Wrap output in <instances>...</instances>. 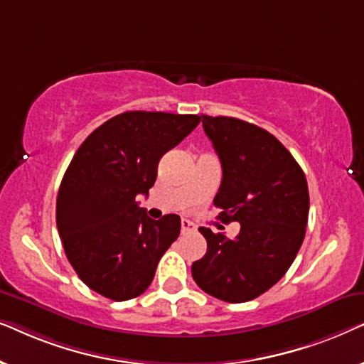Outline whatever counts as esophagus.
Returning a JSON list of instances; mask_svg holds the SVG:
<instances>
[{
  "instance_id": "1",
  "label": "esophagus",
  "mask_w": 364,
  "mask_h": 364,
  "mask_svg": "<svg viewBox=\"0 0 364 364\" xmlns=\"http://www.w3.org/2000/svg\"><path fill=\"white\" fill-rule=\"evenodd\" d=\"M193 228H196V227H193L192 223L188 222V220H182V222H181V230H182V233L191 232V230H193Z\"/></svg>"
}]
</instances>
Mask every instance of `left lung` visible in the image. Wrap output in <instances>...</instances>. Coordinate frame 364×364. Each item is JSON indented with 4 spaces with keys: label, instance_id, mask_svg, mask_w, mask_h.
Here are the masks:
<instances>
[{
    "label": "left lung",
    "instance_id": "8db88e82",
    "mask_svg": "<svg viewBox=\"0 0 364 364\" xmlns=\"http://www.w3.org/2000/svg\"><path fill=\"white\" fill-rule=\"evenodd\" d=\"M200 121L222 162L213 205L222 222L240 223V233L230 240L198 228L207 253L192 263V277L218 300L250 301L285 275L300 250L310 210L306 177L265 129L225 116L203 114Z\"/></svg>",
    "mask_w": 364,
    "mask_h": 364
}]
</instances>
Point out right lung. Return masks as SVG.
I'll list each match as a JSON object with an SVG mask.
<instances>
[{"instance_id":"add662e5","label":"right lung","mask_w":364,"mask_h":364,"mask_svg":"<svg viewBox=\"0 0 364 364\" xmlns=\"http://www.w3.org/2000/svg\"><path fill=\"white\" fill-rule=\"evenodd\" d=\"M198 122L196 114L122 112L74 154L58 193V232L77 277L99 295L114 301L142 295L177 240L181 217L152 220L136 197L147 196L161 157Z\"/></svg>"}]
</instances>
